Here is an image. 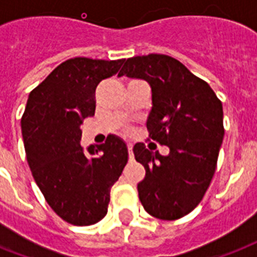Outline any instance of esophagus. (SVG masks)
Wrapping results in <instances>:
<instances>
[{"label":"esophagus","instance_id":"obj_1","mask_svg":"<svg viewBox=\"0 0 257 257\" xmlns=\"http://www.w3.org/2000/svg\"><path fill=\"white\" fill-rule=\"evenodd\" d=\"M132 149H133V145L131 144V143H128V151H129V160L132 161L133 159H135V156H133V152H132Z\"/></svg>","mask_w":257,"mask_h":257}]
</instances>
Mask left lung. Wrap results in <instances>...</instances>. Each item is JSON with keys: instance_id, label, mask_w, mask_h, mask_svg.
<instances>
[{"instance_id": "1", "label": "left lung", "mask_w": 257, "mask_h": 257, "mask_svg": "<svg viewBox=\"0 0 257 257\" xmlns=\"http://www.w3.org/2000/svg\"><path fill=\"white\" fill-rule=\"evenodd\" d=\"M121 76L148 82L149 137L169 148V155L161 156L140 143L133 147L135 159L145 168L137 184L141 204L153 217L180 219L199 205L216 171L223 104L207 82L165 54L128 58Z\"/></svg>"}]
</instances>
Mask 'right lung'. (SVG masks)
<instances>
[{
  "instance_id": "right-lung-1",
  "label": "right lung",
  "mask_w": 257,
  "mask_h": 257,
  "mask_svg": "<svg viewBox=\"0 0 257 257\" xmlns=\"http://www.w3.org/2000/svg\"><path fill=\"white\" fill-rule=\"evenodd\" d=\"M124 60L76 57L62 62L30 92L21 118L26 160L42 195L73 225L98 223L108 212L110 188L128 163L122 139L108 136L84 149L81 124L94 116V90Z\"/></svg>"
}]
</instances>
